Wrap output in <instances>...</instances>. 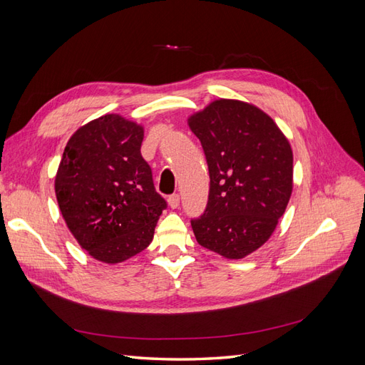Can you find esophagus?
Instances as JSON below:
<instances>
[{"instance_id":"1","label":"esophagus","mask_w":365,"mask_h":365,"mask_svg":"<svg viewBox=\"0 0 365 365\" xmlns=\"http://www.w3.org/2000/svg\"><path fill=\"white\" fill-rule=\"evenodd\" d=\"M168 202H169V205H170L172 208H176V207L180 205V195H178V193L170 195V196L168 197Z\"/></svg>"}]
</instances>
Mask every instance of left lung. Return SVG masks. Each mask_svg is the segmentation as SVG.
Listing matches in <instances>:
<instances>
[{
	"mask_svg": "<svg viewBox=\"0 0 365 365\" xmlns=\"http://www.w3.org/2000/svg\"><path fill=\"white\" fill-rule=\"evenodd\" d=\"M210 175L204 213L192 219L197 244L242 259L269 239L292 193V150L262 109L219 98L189 118Z\"/></svg>",
	"mask_w": 365,
	"mask_h": 365,
	"instance_id": "obj_1",
	"label": "left lung"
}]
</instances>
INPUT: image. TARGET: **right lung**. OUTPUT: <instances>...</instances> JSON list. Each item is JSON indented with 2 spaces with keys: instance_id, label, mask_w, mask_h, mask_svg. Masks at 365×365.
Masks as SVG:
<instances>
[{
  "instance_id": "right-lung-1",
  "label": "right lung",
  "mask_w": 365,
  "mask_h": 365,
  "mask_svg": "<svg viewBox=\"0 0 365 365\" xmlns=\"http://www.w3.org/2000/svg\"><path fill=\"white\" fill-rule=\"evenodd\" d=\"M143 128L117 114L77 129L65 146L54 190L71 235L91 257L120 263L152 242L163 210Z\"/></svg>"
}]
</instances>
